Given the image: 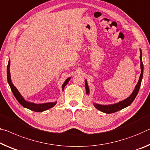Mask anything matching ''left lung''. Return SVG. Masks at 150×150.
I'll list each match as a JSON object with an SVG mask.
<instances>
[{"label": "left lung", "mask_w": 150, "mask_h": 150, "mask_svg": "<svg viewBox=\"0 0 150 150\" xmlns=\"http://www.w3.org/2000/svg\"><path fill=\"white\" fill-rule=\"evenodd\" d=\"M142 51H140V62H141V75H140L139 79L138 81V83H137L136 86H135V89L134 90V91L132 93V95L127 98L125 100H123L121 102H119L117 103L113 104V105H99V104H94V106L98 109V110L102 111V112L106 113H115L116 111H120L121 109H122L123 108H126V107L129 106L131 105V103H132L133 101L135 98V97L137 95V93H138L139 88H140V85H141V82L142 80V77H143V72H144V65L143 63H142ZM85 89H86V93L87 94H89V87L87 85V81H85Z\"/></svg>", "instance_id": "left-lung-1"}]
</instances>
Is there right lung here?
Wrapping results in <instances>:
<instances>
[{
  "mask_svg": "<svg viewBox=\"0 0 150 150\" xmlns=\"http://www.w3.org/2000/svg\"><path fill=\"white\" fill-rule=\"evenodd\" d=\"M9 68H10V60L8 61V65H7V80H8V83L9 85H10L11 91L13 92L14 96H15V98L17 99V101L19 102V103L21 105L23 106L24 108H26L27 109H29L30 110L36 111V112H41V111H43L47 110V109H49L50 108H53L54 106L57 102H54V103H46L43 104H35L33 103H30V102H28L25 101L23 97L21 96L20 93L18 92L17 89L14 86L13 83L11 82V74H10V70H9ZM71 78H68L67 79L65 83L62 85V89H64V87H65V85L68 83L69 81L70 80Z\"/></svg>",
  "mask_w": 150,
  "mask_h": 150,
  "instance_id": "obj_1",
  "label": "right lung"
}]
</instances>
